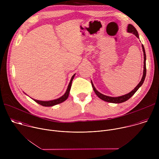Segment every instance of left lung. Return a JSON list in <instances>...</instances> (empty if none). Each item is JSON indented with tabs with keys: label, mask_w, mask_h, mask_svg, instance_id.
<instances>
[{
	"label": "left lung",
	"mask_w": 159,
	"mask_h": 159,
	"mask_svg": "<svg viewBox=\"0 0 159 159\" xmlns=\"http://www.w3.org/2000/svg\"><path fill=\"white\" fill-rule=\"evenodd\" d=\"M127 32L128 33H132L133 34L135 35L136 36H137L138 38H139V33H138V31H137V30L135 29V28L131 25H128V27H127ZM142 50H143V57H144V61H143V76H142V78L140 80V82H139V84L137 85V86H136L135 88L132 90L131 91L125 95H123V96H119V97H111V96H106V95H104L102 94H101V93H99L98 90H96V89L95 88L93 83V81L91 80V84H92V86H93V90L95 92L96 94L102 100L104 101H106V102H111V103H115V104H118V103H121V102H125L126 101L128 100L131 97H132V96L137 91L138 89L142 85L144 80H145V77H146V54H145V48H144V47L143 45L142 44Z\"/></svg>",
	"instance_id": "obj_1"
}]
</instances>
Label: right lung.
<instances>
[{
    "mask_svg": "<svg viewBox=\"0 0 159 159\" xmlns=\"http://www.w3.org/2000/svg\"><path fill=\"white\" fill-rule=\"evenodd\" d=\"M75 75V74L71 78V80L70 81V83L69 84V85H68V87H67V89L66 90L65 93L62 96H61L60 98H58V99H53V100H51V101H39V100H36V99H33L36 102L38 103L39 104L41 105V106H46V107H50V106H53L55 105H57V104H58L60 103H61L63 102H64L65 100L67 99L68 97H69V95L70 94V88H71V86H72V80L74 78Z\"/></svg>",
    "mask_w": 159,
    "mask_h": 159,
    "instance_id": "obj_1",
    "label": "right lung"
}]
</instances>
